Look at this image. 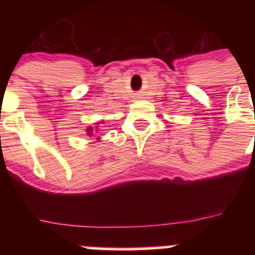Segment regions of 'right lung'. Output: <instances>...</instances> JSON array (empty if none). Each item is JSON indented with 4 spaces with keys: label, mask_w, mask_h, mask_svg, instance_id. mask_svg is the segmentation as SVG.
<instances>
[{
    "label": "right lung",
    "mask_w": 255,
    "mask_h": 255,
    "mask_svg": "<svg viewBox=\"0 0 255 255\" xmlns=\"http://www.w3.org/2000/svg\"><path fill=\"white\" fill-rule=\"evenodd\" d=\"M102 124H105V121L101 120V121H97L96 124H94V126H88L87 129H85V131H87V135L88 136H91V138L97 139V140H100V136H97V132H100V125H102Z\"/></svg>",
    "instance_id": "obj_1"
}]
</instances>
